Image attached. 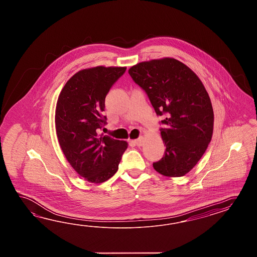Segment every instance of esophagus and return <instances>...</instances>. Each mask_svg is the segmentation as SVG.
Masks as SVG:
<instances>
[{
    "label": "esophagus",
    "instance_id": "34e87169",
    "mask_svg": "<svg viewBox=\"0 0 257 257\" xmlns=\"http://www.w3.org/2000/svg\"><path fill=\"white\" fill-rule=\"evenodd\" d=\"M132 142H133L134 144L137 145V146H142L143 143H144V138H143V137H140V138H138V139L133 140Z\"/></svg>",
    "mask_w": 257,
    "mask_h": 257
}]
</instances>
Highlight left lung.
Listing matches in <instances>:
<instances>
[{
    "label": "left lung",
    "instance_id": "obj_1",
    "mask_svg": "<svg viewBox=\"0 0 257 257\" xmlns=\"http://www.w3.org/2000/svg\"><path fill=\"white\" fill-rule=\"evenodd\" d=\"M128 72L145 90L157 115L166 117L161 129L166 151L153 168L167 177L188 174L213 137V106L204 85L193 70L173 57L138 63Z\"/></svg>",
    "mask_w": 257,
    "mask_h": 257
}]
</instances>
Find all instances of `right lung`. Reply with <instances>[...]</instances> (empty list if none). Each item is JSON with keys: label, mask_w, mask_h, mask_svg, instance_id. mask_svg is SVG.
I'll list each match as a JSON object with an SVG mask.
<instances>
[{"label": "right lung", "mask_w": 257, "mask_h": 257, "mask_svg": "<svg viewBox=\"0 0 257 257\" xmlns=\"http://www.w3.org/2000/svg\"><path fill=\"white\" fill-rule=\"evenodd\" d=\"M126 67L97 66L78 71L64 85L56 106V131L64 155L86 181L100 184L118 171L128 143L98 135L106 124L105 98Z\"/></svg>", "instance_id": "1"}]
</instances>
